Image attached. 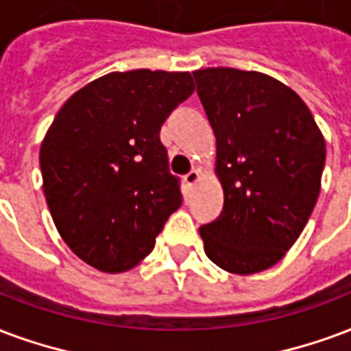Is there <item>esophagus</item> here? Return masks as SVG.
Segmentation results:
<instances>
[{"mask_svg":"<svg viewBox=\"0 0 351 351\" xmlns=\"http://www.w3.org/2000/svg\"><path fill=\"white\" fill-rule=\"evenodd\" d=\"M199 178H201L199 171H197V169H191L188 175L184 176V182H186V186H189V188H191V186H195V184L199 182Z\"/></svg>","mask_w":351,"mask_h":351,"instance_id":"esophagus-1","label":"esophagus"}]
</instances>
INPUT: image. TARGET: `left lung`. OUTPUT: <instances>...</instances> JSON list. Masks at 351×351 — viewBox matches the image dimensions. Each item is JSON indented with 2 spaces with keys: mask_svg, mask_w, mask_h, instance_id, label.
Here are the masks:
<instances>
[{
  "mask_svg": "<svg viewBox=\"0 0 351 351\" xmlns=\"http://www.w3.org/2000/svg\"><path fill=\"white\" fill-rule=\"evenodd\" d=\"M214 130L225 204L199 228L204 251L230 274L271 268L300 238L318 195L326 141L294 90L261 72L195 70Z\"/></svg>",
  "mask_w": 351,
  "mask_h": 351,
  "instance_id": "left-lung-1",
  "label": "left lung"
}]
</instances>
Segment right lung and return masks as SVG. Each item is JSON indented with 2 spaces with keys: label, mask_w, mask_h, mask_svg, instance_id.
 <instances>
[{
  "label": "right lung",
  "mask_w": 351,
  "mask_h": 351,
  "mask_svg": "<svg viewBox=\"0 0 351 351\" xmlns=\"http://www.w3.org/2000/svg\"><path fill=\"white\" fill-rule=\"evenodd\" d=\"M193 89L189 72H113L53 119L40 147L44 195L59 234L93 268H134L180 208L160 130Z\"/></svg>",
  "instance_id": "add662e5"
}]
</instances>
